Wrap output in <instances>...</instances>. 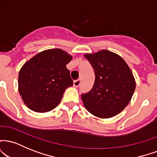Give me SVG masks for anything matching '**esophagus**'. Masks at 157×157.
Returning a JSON list of instances; mask_svg holds the SVG:
<instances>
[{
  "mask_svg": "<svg viewBox=\"0 0 157 157\" xmlns=\"http://www.w3.org/2000/svg\"><path fill=\"white\" fill-rule=\"evenodd\" d=\"M74 86H76V87H78L80 84V80H79L78 78H76V77L74 76Z\"/></svg>",
  "mask_w": 157,
  "mask_h": 157,
  "instance_id": "esophagus-1",
  "label": "esophagus"
}]
</instances>
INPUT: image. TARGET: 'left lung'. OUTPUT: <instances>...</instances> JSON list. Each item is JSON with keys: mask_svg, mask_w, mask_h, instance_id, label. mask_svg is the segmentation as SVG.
Instances as JSON below:
<instances>
[{"mask_svg": "<svg viewBox=\"0 0 157 157\" xmlns=\"http://www.w3.org/2000/svg\"><path fill=\"white\" fill-rule=\"evenodd\" d=\"M72 56L52 48L34 56L19 71L18 91L23 102L35 112L45 113L60 104L73 80L66 68Z\"/></svg>", "mask_w": 157, "mask_h": 157, "instance_id": "obj_1", "label": "left lung"}]
</instances>
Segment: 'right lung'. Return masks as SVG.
<instances>
[{
    "label": "right lung",
    "instance_id": "add662e5",
    "mask_svg": "<svg viewBox=\"0 0 157 157\" xmlns=\"http://www.w3.org/2000/svg\"><path fill=\"white\" fill-rule=\"evenodd\" d=\"M94 68L95 80L91 91L81 94L89 112L100 118L120 113L131 101L136 82L130 68L120 55L108 50L86 54Z\"/></svg>",
    "mask_w": 157,
    "mask_h": 157
}]
</instances>
